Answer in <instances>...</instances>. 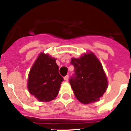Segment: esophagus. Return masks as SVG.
<instances>
[{
	"label": "esophagus",
	"mask_w": 131,
	"mask_h": 131,
	"mask_svg": "<svg viewBox=\"0 0 131 131\" xmlns=\"http://www.w3.org/2000/svg\"><path fill=\"white\" fill-rule=\"evenodd\" d=\"M64 79L65 81L69 80V75H66L65 77H64Z\"/></svg>",
	"instance_id": "esophagus-1"
}]
</instances>
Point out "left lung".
I'll return each instance as SVG.
<instances>
[{
	"instance_id": "8db88e82",
	"label": "left lung",
	"mask_w": 131,
	"mask_h": 131,
	"mask_svg": "<svg viewBox=\"0 0 131 131\" xmlns=\"http://www.w3.org/2000/svg\"><path fill=\"white\" fill-rule=\"evenodd\" d=\"M71 64L75 70L69 83L77 99L85 104L99 100L108 88V80L96 56L90 52L72 58Z\"/></svg>"
}]
</instances>
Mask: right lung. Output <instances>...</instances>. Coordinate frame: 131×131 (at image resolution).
Segmentation results:
<instances>
[{"label":"right lung","mask_w":131,"mask_h":131,"mask_svg":"<svg viewBox=\"0 0 131 131\" xmlns=\"http://www.w3.org/2000/svg\"><path fill=\"white\" fill-rule=\"evenodd\" d=\"M63 77L59 74L56 59L41 53L28 77L27 88L31 94L41 102H49L57 96Z\"/></svg>","instance_id":"add662e5"}]
</instances>
